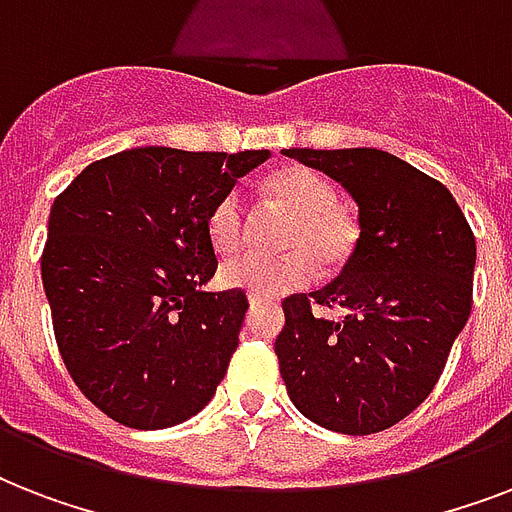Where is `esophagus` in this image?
Here are the masks:
<instances>
[{"mask_svg": "<svg viewBox=\"0 0 512 512\" xmlns=\"http://www.w3.org/2000/svg\"><path fill=\"white\" fill-rule=\"evenodd\" d=\"M265 303H268V300H265V297L249 295V305H252V308H260V305H265Z\"/></svg>", "mask_w": 512, "mask_h": 512, "instance_id": "34e87169", "label": "esophagus"}]
</instances>
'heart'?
I'll list each match as a JSON object with an SVG mask.
<instances>
[{
    "label": "heart",
    "instance_id": "b5f03b06",
    "mask_svg": "<svg viewBox=\"0 0 512 512\" xmlns=\"http://www.w3.org/2000/svg\"><path fill=\"white\" fill-rule=\"evenodd\" d=\"M260 188L265 196L292 212V223L284 236L289 252L281 257H231L220 268L225 287L244 289L257 297H276L308 284L316 276V265L324 273H335L348 263L356 249L358 225L337 204L329 180L305 167H281L265 177ZM207 233L220 255L239 247L244 207L236 193H228L212 207Z\"/></svg>",
    "mask_w": 512,
    "mask_h": 512
}]
</instances>
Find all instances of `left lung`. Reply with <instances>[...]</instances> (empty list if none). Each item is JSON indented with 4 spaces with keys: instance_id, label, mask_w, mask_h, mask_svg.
Instances as JSON below:
<instances>
[{
    "instance_id": "1",
    "label": "left lung",
    "mask_w": 512,
    "mask_h": 512,
    "mask_svg": "<svg viewBox=\"0 0 512 512\" xmlns=\"http://www.w3.org/2000/svg\"><path fill=\"white\" fill-rule=\"evenodd\" d=\"M358 207V241L332 284L284 300L276 337L292 404L321 428L369 436L436 388L473 305L476 239L446 185L377 148H284ZM313 304L342 307L324 320Z\"/></svg>"
}]
</instances>
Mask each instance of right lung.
<instances>
[{"label": "right lung", "instance_id": "add662e5", "mask_svg": "<svg viewBox=\"0 0 512 512\" xmlns=\"http://www.w3.org/2000/svg\"><path fill=\"white\" fill-rule=\"evenodd\" d=\"M271 151L146 146L92 162L50 209L42 284L60 356L84 396L127 428L191 420L228 372L249 303L204 292L207 220Z\"/></svg>", "mask_w": 512, "mask_h": 512}]
</instances>
